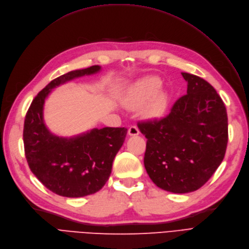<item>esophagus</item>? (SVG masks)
<instances>
[{
	"label": "esophagus",
	"mask_w": 249,
	"mask_h": 249,
	"mask_svg": "<svg viewBox=\"0 0 249 249\" xmlns=\"http://www.w3.org/2000/svg\"><path fill=\"white\" fill-rule=\"evenodd\" d=\"M139 134H140V131H139L137 125H132L130 128H128V135L130 136H137Z\"/></svg>",
	"instance_id": "esophagus-1"
}]
</instances>
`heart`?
Instances as JSON below:
<instances>
[{"label": "heart", "instance_id": "1", "mask_svg": "<svg viewBox=\"0 0 249 249\" xmlns=\"http://www.w3.org/2000/svg\"><path fill=\"white\" fill-rule=\"evenodd\" d=\"M161 88V81L157 76L143 77L130 89L124 103L128 107H139L150 100L147 106V112L151 115L161 113L167 103L164 93L158 92Z\"/></svg>", "mask_w": 249, "mask_h": 249}]
</instances>
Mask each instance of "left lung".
Masks as SVG:
<instances>
[{
	"label": "left lung",
	"instance_id": "obj_1",
	"mask_svg": "<svg viewBox=\"0 0 249 249\" xmlns=\"http://www.w3.org/2000/svg\"><path fill=\"white\" fill-rule=\"evenodd\" d=\"M187 94L166 116L139 122L147 139L144 165L152 182L173 193L202 187L225 157L228 116L225 104L205 79L182 72Z\"/></svg>",
	"mask_w": 249,
	"mask_h": 249
}]
</instances>
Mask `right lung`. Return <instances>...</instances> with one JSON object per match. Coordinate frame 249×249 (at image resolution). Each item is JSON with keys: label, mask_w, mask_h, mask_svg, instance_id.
<instances>
[{"label": "right lung", "mask_w": 249, "mask_h": 249, "mask_svg": "<svg viewBox=\"0 0 249 249\" xmlns=\"http://www.w3.org/2000/svg\"><path fill=\"white\" fill-rule=\"evenodd\" d=\"M100 69L94 65L53 79L36 96L25 115L23 143L28 166L39 182L60 196L83 197L102 189L127 133L125 127H103L62 138L50 133L44 124V103L52 89Z\"/></svg>", "instance_id": "1"}]
</instances>
